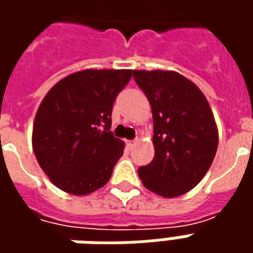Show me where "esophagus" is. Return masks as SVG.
<instances>
[{
  "instance_id": "1",
  "label": "esophagus",
  "mask_w": 253,
  "mask_h": 253,
  "mask_svg": "<svg viewBox=\"0 0 253 253\" xmlns=\"http://www.w3.org/2000/svg\"><path fill=\"white\" fill-rule=\"evenodd\" d=\"M135 142H137V139H131V141H127V146H128V149H131L134 145H135Z\"/></svg>"
}]
</instances>
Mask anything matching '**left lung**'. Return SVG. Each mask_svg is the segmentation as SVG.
Instances as JSON below:
<instances>
[{
    "label": "left lung",
    "mask_w": 253,
    "mask_h": 253,
    "mask_svg": "<svg viewBox=\"0 0 253 253\" xmlns=\"http://www.w3.org/2000/svg\"><path fill=\"white\" fill-rule=\"evenodd\" d=\"M152 105L154 157L138 169L143 186L165 198L183 195L203 179L218 146L211 108L195 84L176 72L134 70Z\"/></svg>",
    "instance_id": "8db88e82"
}]
</instances>
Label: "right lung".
Here are the masks:
<instances>
[{"mask_svg": "<svg viewBox=\"0 0 253 253\" xmlns=\"http://www.w3.org/2000/svg\"><path fill=\"white\" fill-rule=\"evenodd\" d=\"M132 70H84L51 88L36 112L32 146L50 180L86 195L110 180L125 143L111 131L112 107Z\"/></svg>", "mask_w": 253, "mask_h": 253, "instance_id": "obj_1", "label": "right lung"}]
</instances>
